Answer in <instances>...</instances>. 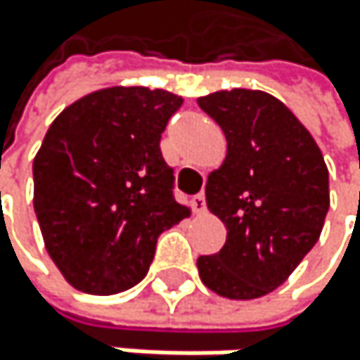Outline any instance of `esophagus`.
I'll list each match as a JSON object with an SVG mask.
<instances>
[{
  "instance_id": "obj_1",
  "label": "esophagus",
  "mask_w": 360,
  "mask_h": 360,
  "mask_svg": "<svg viewBox=\"0 0 360 360\" xmlns=\"http://www.w3.org/2000/svg\"><path fill=\"white\" fill-rule=\"evenodd\" d=\"M192 207H194V212H196V214H205V210H207L205 194H196V196L192 198Z\"/></svg>"
}]
</instances>
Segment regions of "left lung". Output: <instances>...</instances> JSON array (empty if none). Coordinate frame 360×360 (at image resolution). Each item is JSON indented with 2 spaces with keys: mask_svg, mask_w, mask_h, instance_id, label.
I'll return each mask as SVG.
<instances>
[{
  "mask_svg": "<svg viewBox=\"0 0 360 360\" xmlns=\"http://www.w3.org/2000/svg\"><path fill=\"white\" fill-rule=\"evenodd\" d=\"M226 138V158L207 179V210L226 226L220 252L198 257L200 281L231 300L281 287L320 240L330 207L328 168L296 114L264 90L198 96Z\"/></svg>",
  "mask_w": 360,
  "mask_h": 360,
  "instance_id": "obj_1",
  "label": "left lung"
}]
</instances>
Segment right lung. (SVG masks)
Here are the masks:
<instances>
[{
	"label": "right lung",
	"instance_id": "1",
	"mask_svg": "<svg viewBox=\"0 0 360 360\" xmlns=\"http://www.w3.org/2000/svg\"><path fill=\"white\" fill-rule=\"evenodd\" d=\"M184 99L112 86L64 108L34 158V212L68 285L118 294L140 283L160 233L190 218L160 140Z\"/></svg>",
	"mask_w": 360,
	"mask_h": 360
}]
</instances>
